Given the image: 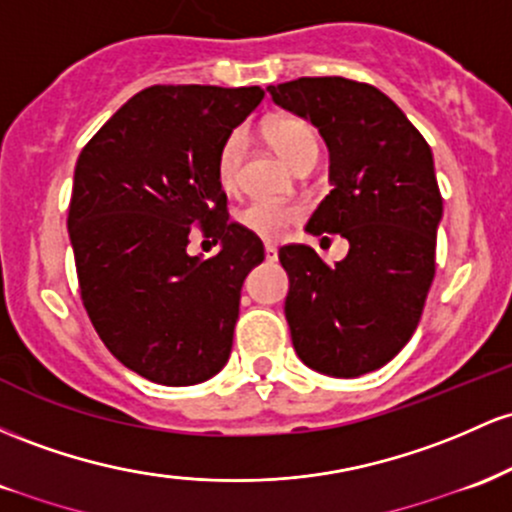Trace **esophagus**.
<instances>
[{
	"mask_svg": "<svg viewBox=\"0 0 512 512\" xmlns=\"http://www.w3.org/2000/svg\"><path fill=\"white\" fill-rule=\"evenodd\" d=\"M266 261H278V249L273 244H266Z\"/></svg>",
	"mask_w": 512,
	"mask_h": 512,
	"instance_id": "34e87169",
	"label": "esophagus"
}]
</instances>
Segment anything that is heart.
<instances>
[{"instance_id": "obj_1", "label": "heart", "mask_w": 512, "mask_h": 512, "mask_svg": "<svg viewBox=\"0 0 512 512\" xmlns=\"http://www.w3.org/2000/svg\"><path fill=\"white\" fill-rule=\"evenodd\" d=\"M266 140L292 169H302L307 164H317L319 159V137L307 120L300 118H273L268 120ZM246 154V132L232 130L222 140L215 157V176L220 188L234 191L239 183L241 162ZM302 210L295 203H273V200H254L239 210L237 220L241 227L258 234L263 239H280L285 232L300 220Z\"/></svg>"}]
</instances>
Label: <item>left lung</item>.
Here are the masks:
<instances>
[{"label":"left lung","instance_id":"1","mask_svg":"<svg viewBox=\"0 0 512 512\" xmlns=\"http://www.w3.org/2000/svg\"><path fill=\"white\" fill-rule=\"evenodd\" d=\"M268 91L278 106L312 120L331 154L333 188L307 232L341 234L350 244L336 266L312 246L280 249L292 346L324 375H365L409 343L435 278L442 195L433 152L372 84L300 77Z\"/></svg>","mask_w":512,"mask_h":512}]
</instances>
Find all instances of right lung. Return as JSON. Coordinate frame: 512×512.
I'll return each instance as SVG.
<instances>
[{
    "mask_svg": "<svg viewBox=\"0 0 512 512\" xmlns=\"http://www.w3.org/2000/svg\"><path fill=\"white\" fill-rule=\"evenodd\" d=\"M261 99V86H149L74 166L67 229L79 295L106 348L145 380L205 382L232 353L241 285L263 244L229 220L215 157ZM193 228L223 249L188 255Z\"/></svg>",
    "mask_w": 512,
    "mask_h": 512,
    "instance_id": "add662e5",
    "label": "right lung"
}]
</instances>
